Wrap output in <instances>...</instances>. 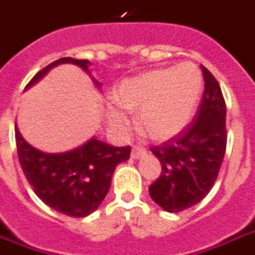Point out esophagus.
Wrapping results in <instances>:
<instances>
[{
  "label": "esophagus",
  "instance_id": "34e87169",
  "mask_svg": "<svg viewBox=\"0 0 255 255\" xmlns=\"http://www.w3.org/2000/svg\"><path fill=\"white\" fill-rule=\"evenodd\" d=\"M145 154H146V152H145L144 148L134 146V148H132V151H131V158H132V159H138V158H142Z\"/></svg>",
  "mask_w": 255,
  "mask_h": 255
}]
</instances>
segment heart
<instances>
[{
    "label": "heart",
    "mask_w": 255,
    "mask_h": 255,
    "mask_svg": "<svg viewBox=\"0 0 255 255\" xmlns=\"http://www.w3.org/2000/svg\"><path fill=\"white\" fill-rule=\"evenodd\" d=\"M203 79L195 63L161 67L124 80L114 93L121 109L136 113V128L154 141H166L182 132L195 114ZM114 127L124 128L127 120L116 107H107Z\"/></svg>",
    "instance_id": "obj_1"
}]
</instances>
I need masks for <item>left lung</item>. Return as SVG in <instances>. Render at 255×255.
Segmentation results:
<instances>
[{
    "label": "left lung",
    "instance_id": "1",
    "mask_svg": "<svg viewBox=\"0 0 255 255\" xmlns=\"http://www.w3.org/2000/svg\"><path fill=\"white\" fill-rule=\"evenodd\" d=\"M205 92L193 121L178 135L151 148L162 172L149 186L156 205L169 213L195 206L213 188L223 162L226 103L220 84L202 66Z\"/></svg>",
    "mask_w": 255,
    "mask_h": 255
}]
</instances>
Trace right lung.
<instances>
[{
	"label": "right lung",
	"mask_w": 255,
	"mask_h": 255,
	"mask_svg": "<svg viewBox=\"0 0 255 255\" xmlns=\"http://www.w3.org/2000/svg\"><path fill=\"white\" fill-rule=\"evenodd\" d=\"M62 63L76 65L90 75V60L62 57L38 72L26 89ZM94 84L101 87L97 80ZM15 141L23 175L36 196L50 209L70 217H86L100 206L110 189L116 166L129 159L131 154L129 145L113 146L94 136L72 151L46 154L26 142L16 126Z\"/></svg>",
	"instance_id": "1"
}]
</instances>
